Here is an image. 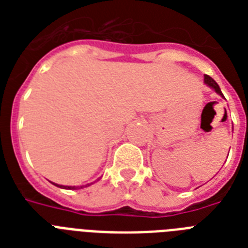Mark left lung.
<instances>
[{
	"label": "left lung",
	"instance_id": "8db88e82",
	"mask_svg": "<svg viewBox=\"0 0 248 248\" xmlns=\"http://www.w3.org/2000/svg\"><path fill=\"white\" fill-rule=\"evenodd\" d=\"M203 81H204V83H206V85H207L208 87H211V89L214 90V91H215L216 93H219L220 96H223V93H221V90H220L219 85H217V83H216L215 81H214V79H212L211 77H210V76L204 75V79H203ZM225 112H227V110H225Z\"/></svg>",
	"mask_w": 248,
	"mask_h": 248
}]
</instances>
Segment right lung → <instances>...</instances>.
Wrapping results in <instances>:
<instances>
[{
  "instance_id": "1",
  "label": "right lung",
  "mask_w": 248,
  "mask_h": 248,
  "mask_svg": "<svg viewBox=\"0 0 248 248\" xmlns=\"http://www.w3.org/2000/svg\"><path fill=\"white\" fill-rule=\"evenodd\" d=\"M97 180H99V179H97ZM52 184L54 185H56V186H59V188H63V189H73V190H75V189H82V188H86V186H90V185L93 184V183H90V184H86V185H81V186H67V185H59V184H55V183H52Z\"/></svg>"
}]
</instances>
